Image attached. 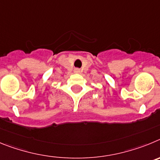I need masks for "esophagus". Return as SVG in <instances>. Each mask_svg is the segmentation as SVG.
<instances>
[{"instance_id": "obj_1", "label": "esophagus", "mask_w": 160, "mask_h": 160, "mask_svg": "<svg viewBox=\"0 0 160 160\" xmlns=\"http://www.w3.org/2000/svg\"><path fill=\"white\" fill-rule=\"evenodd\" d=\"M75 72H76V73H79V72H80V70H79V69H77H77H75Z\"/></svg>"}]
</instances>
